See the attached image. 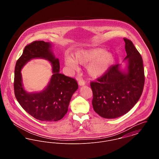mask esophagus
I'll return each instance as SVG.
<instances>
[{
    "mask_svg": "<svg viewBox=\"0 0 159 159\" xmlns=\"http://www.w3.org/2000/svg\"><path fill=\"white\" fill-rule=\"evenodd\" d=\"M85 84H86L85 81H83V80H80L78 81V84H79L80 86H84V85H85Z\"/></svg>",
    "mask_w": 159,
    "mask_h": 159,
    "instance_id": "obj_1",
    "label": "esophagus"
}]
</instances>
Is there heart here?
Segmentation results:
<instances>
[{"label":"heart","instance_id":"heart-1","mask_svg":"<svg viewBox=\"0 0 159 159\" xmlns=\"http://www.w3.org/2000/svg\"><path fill=\"white\" fill-rule=\"evenodd\" d=\"M114 56L102 48L79 49L73 54V59L66 57L64 63L71 70H76L77 64L87 66V71L92 78L103 76L111 68L114 62Z\"/></svg>","mask_w":159,"mask_h":159}]
</instances>
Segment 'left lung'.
Returning a JSON list of instances; mask_svg holds the SVG:
<instances>
[{"label":"left lung","instance_id":"obj_1","mask_svg":"<svg viewBox=\"0 0 159 159\" xmlns=\"http://www.w3.org/2000/svg\"><path fill=\"white\" fill-rule=\"evenodd\" d=\"M126 67L112 66L97 81L91 82L92 107L102 117L114 119L128 113L139 99L144 84L142 57L133 43L124 39Z\"/></svg>","mask_w":159,"mask_h":159}]
</instances>
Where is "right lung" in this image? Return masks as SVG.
Listing matches in <instances>:
<instances>
[{"instance_id": "1", "label": "right lung", "mask_w": 159, "mask_h": 159, "mask_svg": "<svg viewBox=\"0 0 159 159\" xmlns=\"http://www.w3.org/2000/svg\"><path fill=\"white\" fill-rule=\"evenodd\" d=\"M43 58L52 66L53 75L43 90L29 93L23 86L20 71L30 60ZM59 60L56 58L52 43L35 41L27 45L18 59L15 68L14 91L15 97L23 109L34 118L45 122L61 120L67 113L73 94L78 88L76 81L59 73Z\"/></svg>"}]
</instances>
